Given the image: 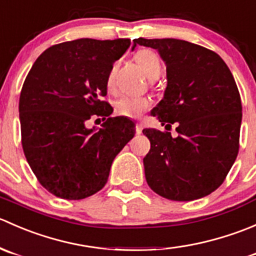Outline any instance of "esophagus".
<instances>
[{"label": "esophagus", "mask_w": 256, "mask_h": 256, "mask_svg": "<svg viewBox=\"0 0 256 256\" xmlns=\"http://www.w3.org/2000/svg\"><path fill=\"white\" fill-rule=\"evenodd\" d=\"M142 128H144L142 124H141V122L136 124V134H138V135H140V134H142Z\"/></svg>", "instance_id": "esophagus-1"}]
</instances>
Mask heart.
<instances>
[{"label": "heart", "instance_id": "1", "mask_svg": "<svg viewBox=\"0 0 256 256\" xmlns=\"http://www.w3.org/2000/svg\"><path fill=\"white\" fill-rule=\"evenodd\" d=\"M135 60L144 72L150 79H156L161 74V62L158 56L151 49H140L136 52ZM116 64L110 68L106 76V86L109 90L114 89L116 76ZM148 99L144 96H122L116 102L115 110L116 114L121 116H126L130 118H140L142 114L148 109Z\"/></svg>", "mask_w": 256, "mask_h": 256}]
</instances>
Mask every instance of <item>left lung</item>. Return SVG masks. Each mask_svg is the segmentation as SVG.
I'll use <instances>...</instances> for the list:
<instances>
[{
	"label": "left lung",
	"mask_w": 256,
	"mask_h": 256,
	"mask_svg": "<svg viewBox=\"0 0 256 256\" xmlns=\"http://www.w3.org/2000/svg\"><path fill=\"white\" fill-rule=\"evenodd\" d=\"M166 62L164 96L151 114L171 132L144 128L151 148L144 158L147 184L171 200L206 197L226 180L239 152L242 100L228 66L216 52L187 40L138 38Z\"/></svg>",
	"instance_id": "1"
}]
</instances>
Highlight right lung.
Segmentation results:
<instances>
[{"label":"right lung","instance_id":"right-lung-1","mask_svg":"<svg viewBox=\"0 0 256 256\" xmlns=\"http://www.w3.org/2000/svg\"><path fill=\"white\" fill-rule=\"evenodd\" d=\"M128 38L59 43L37 58L20 96L22 147L38 182L56 197L84 200L108 182L116 154L135 135L125 116L110 118L106 76ZM108 118L99 130L84 124Z\"/></svg>","mask_w":256,"mask_h":256}]
</instances>
